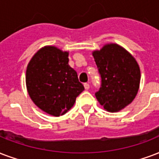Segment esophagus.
I'll list each match as a JSON object with an SVG mask.
<instances>
[{
  "label": "esophagus",
  "instance_id": "34e87169",
  "mask_svg": "<svg viewBox=\"0 0 159 159\" xmlns=\"http://www.w3.org/2000/svg\"><path fill=\"white\" fill-rule=\"evenodd\" d=\"M84 88L86 90H88L89 88H90V85L88 84V83H84Z\"/></svg>",
  "mask_w": 159,
  "mask_h": 159
}]
</instances>
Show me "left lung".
Here are the masks:
<instances>
[{"mask_svg":"<svg viewBox=\"0 0 159 159\" xmlns=\"http://www.w3.org/2000/svg\"><path fill=\"white\" fill-rule=\"evenodd\" d=\"M101 77L95 96L108 112H117L135 98L140 83V69L136 60L117 44L104 46L93 53Z\"/></svg>","mask_w":159,"mask_h":159,"instance_id":"left-lung-1","label":"left lung"}]
</instances>
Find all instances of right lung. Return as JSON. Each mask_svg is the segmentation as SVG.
Masks as SVG:
<instances>
[{"label":"right lung","mask_w":159,"mask_h":159,"mask_svg":"<svg viewBox=\"0 0 159 159\" xmlns=\"http://www.w3.org/2000/svg\"><path fill=\"white\" fill-rule=\"evenodd\" d=\"M68 61V52L48 46L34 55L26 69V88L31 100L55 117L70 110L84 90Z\"/></svg>","instance_id":"obj_1"}]
</instances>
